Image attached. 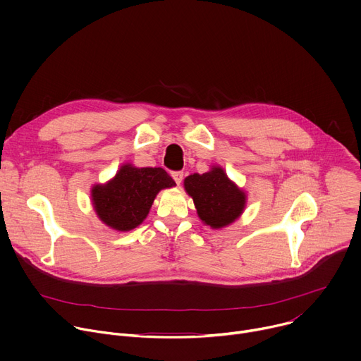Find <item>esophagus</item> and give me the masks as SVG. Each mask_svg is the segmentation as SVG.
Wrapping results in <instances>:
<instances>
[{
  "label": "esophagus",
  "mask_w": 361,
  "mask_h": 361,
  "mask_svg": "<svg viewBox=\"0 0 361 361\" xmlns=\"http://www.w3.org/2000/svg\"><path fill=\"white\" fill-rule=\"evenodd\" d=\"M171 177H173V180L177 183V185L181 184V181H183V173H181V171H174V173H171Z\"/></svg>",
  "instance_id": "34e87169"
}]
</instances>
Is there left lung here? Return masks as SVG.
<instances>
[{"mask_svg":"<svg viewBox=\"0 0 361 361\" xmlns=\"http://www.w3.org/2000/svg\"><path fill=\"white\" fill-rule=\"evenodd\" d=\"M184 190L192 198L200 220L213 230L233 224L244 213L247 192L231 181L221 166L184 178Z\"/></svg>","mask_w":361,"mask_h":361,"instance_id":"obj_1","label":"left lung"}]
</instances>
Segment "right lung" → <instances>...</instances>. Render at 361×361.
Here are the masks:
<instances>
[{"mask_svg": "<svg viewBox=\"0 0 361 361\" xmlns=\"http://www.w3.org/2000/svg\"><path fill=\"white\" fill-rule=\"evenodd\" d=\"M174 180L160 167H135L124 163L104 184H94L91 202L97 217L116 231H130L148 216L154 198Z\"/></svg>", "mask_w": 361, "mask_h": 361, "instance_id": "1", "label": "right lung"}]
</instances>
